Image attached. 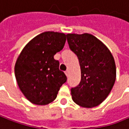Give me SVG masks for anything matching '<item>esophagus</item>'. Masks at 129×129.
<instances>
[{"label":"esophagus","mask_w":129,"mask_h":129,"mask_svg":"<svg viewBox=\"0 0 129 129\" xmlns=\"http://www.w3.org/2000/svg\"><path fill=\"white\" fill-rule=\"evenodd\" d=\"M64 73H65V75H66L67 76H69V70H67Z\"/></svg>","instance_id":"34e87169"}]
</instances>
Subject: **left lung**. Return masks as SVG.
Returning a JSON list of instances; mask_svg holds the SVG:
<instances>
[{"label": "left lung", "mask_w": 129, "mask_h": 129, "mask_svg": "<svg viewBox=\"0 0 129 129\" xmlns=\"http://www.w3.org/2000/svg\"><path fill=\"white\" fill-rule=\"evenodd\" d=\"M67 38L78 56L81 75L80 84L71 89L72 99L84 108L98 106L115 84V59L106 45L90 34H68Z\"/></svg>", "instance_id": "1"}]
</instances>
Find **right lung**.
I'll return each instance as SVG.
<instances>
[{
    "instance_id": "obj_1",
    "label": "right lung",
    "mask_w": 129,
    "mask_h": 129,
    "mask_svg": "<svg viewBox=\"0 0 129 129\" xmlns=\"http://www.w3.org/2000/svg\"><path fill=\"white\" fill-rule=\"evenodd\" d=\"M66 34L45 31L28 42L19 54L14 74L20 91L31 103L47 105L57 96L67 81L54 55L64 48Z\"/></svg>"
}]
</instances>
